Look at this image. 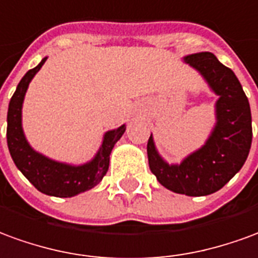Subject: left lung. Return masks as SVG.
I'll return each mask as SVG.
<instances>
[{
  "label": "left lung",
  "mask_w": 258,
  "mask_h": 258,
  "mask_svg": "<svg viewBox=\"0 0 258 258\" xmlns=\"http://www.w3.org/2000/svg\"><path fill=\"white\" fill-rule=\"evenodd\" d=\"M183 61L199 71L218 96L217 123L202 149L187 155L179 165L164 161L150 136L149 165L157 180L169 190L186 196H207L224 187L246 161L253 136L251 112L236 75L213 52L191 54Z\"/></svg>",
  "instance_id": "8db88e82"
}]
</instances>
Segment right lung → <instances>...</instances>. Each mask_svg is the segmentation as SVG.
<instances>
[{"mask_svg": "<svg viewBox=\"0 0 258 258\" xmlns=\"http://www.w3.org/2000/svg\"><path fill=\"white\" fill-rule=\"evenodd\" d=\"M47 56L41 59L37 67L30 69L16 87V91L9 101L7 116V142L11 157L30 183L44 195L55 197H72L82 191L90 190L101 182L109 167V154L115 143L122 138L126 126L109 131L104 135L103 144L96 157L83 165H69L54 161L40 154L27 143L22 129V104L25 100L29 83L34 75L44 65Z\"/></svg>", "mask_w": 258, "mask_h": 258, "instance_id": "obj_1", "label": "right lung"}]
</instances>
